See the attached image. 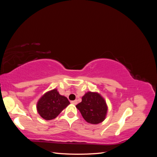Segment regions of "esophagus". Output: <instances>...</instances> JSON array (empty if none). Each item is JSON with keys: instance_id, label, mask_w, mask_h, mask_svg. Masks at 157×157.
Instances as JSON below:
<instances>
[{"instance_id": "1", "label": "esophagus", "mask_w": 157, "mask_h": 157, "mask_svg": "<svg viewBox=\"0 0 157 157\" xmlns=\"http://www.w3.org/2000/svg\"><path fill=\"white\" fill-rule=\"evenodd\" d=\"M71 103H73V104H74V105H77V100L71 101Z\"/></svg>"}]
</instances>
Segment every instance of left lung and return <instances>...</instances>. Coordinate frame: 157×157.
<instances>
[{"label": "left lung", "instance_id": "8db88e82", "mask_svg": "<svg viewBox=\"0 0 157 157\" xmlns=\"http://www.w3.org/2000/svg\"><path fill=\"white\" fill-rule=\"evenodd\" d=\"M84 119L92 124L103 122L106 117L107 105L106 101L97 92H88L82 98V101L76 105Z\"/></svg>", "mask_w": 157, "mask_h": 157}]
</instances>
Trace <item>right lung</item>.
Returning a JSON list of instances; mask_svg holds the SVG:
<instances>
[{
	"instance_id": "add662e5",
	"label": "right lung",
	"mask_w": 157,
	"mask_h": 157,
	"mask_svg": "<svg viewBox=\"0 0 157 157\" xmlns=\"http://www.w3.org/2000/svg\"><path fill=\"white\" fill-rule=\"evenodd\" d=\"M69 103L67 98L60 95L57 89H54L45 93L39 99L36 109L42 118L49 121L58 117Z\"/></svg>"
}]
</instances>
